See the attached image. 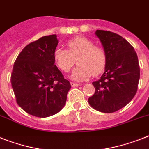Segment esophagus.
<instances>
[{"label":"esophagus","instance_id":"esophagus-1","mask_svg":"<svg viewBox=\"0 0 149 149\" xmlns=\"http://www.w3.org/2000/svg\"><path fill=\"white\" fill-rule=\"evenodd\" d=\"M72 87H78V86H81V84H79V83H76V82H70Z\"/></svg>","mask_w":149,"mask_h":149}]
</instances>
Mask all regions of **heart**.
<instances>
[{"label": "heart", "mask_w": 149, "mask_h": 149, "mask_svg": "<svg viewBox=\"0 0 149 149\" xmlns=\"http://www.w3.org/2000/svg\"><path fill=\"white\" fill-rule=\"evenodd\" d=\"M67 46V51L57 48L54 52V58L57 67L64 72H68L77 60L78 66L70 74L73 80H84L104 70L106 54L102 47L94 45L92 41L83 36H77L68 41Z\"/></svg>", "instance_id": "heart-1"}]
</instances>
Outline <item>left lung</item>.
<instances>
[{
  "label": "left lung",
  "mask_w": 149,
  "mask_h": 149,
  "mask_svg": "<svg viewBox=\"0 0 149 149\" xmlns=\"http://www.w3.org/2000/svg\"><path fill=\"white\" fill-rule=\"evenodd\" d=\"M106 54L104 72L92 82L95 94L88 98L94 109L113 113L125 107L136 95L140 77L138 57L134 48L114 32L96 30Z\"/></svg>",
  "instance_id": "obj_1"
}]
</instances>
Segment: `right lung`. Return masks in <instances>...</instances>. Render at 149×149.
I'll return each instance as SVG.
<instances>
[{"label":"right lung","instance_id":"add662e5","mask_svg":"<svg viewBox=\"0 0 149 149\" xmlns=\"http://www.w3.org/2000/svg\"><path fill=\"white\" fill-rule=\"evenodd\" d=\"M57 35L43 36L29 44L17 57L11 85L18 105L29 114L47 117L64 107L70 82L54 63Z\"/></svg>","mask_w":149,"mask_h":149}]
</instances>
